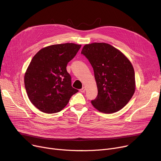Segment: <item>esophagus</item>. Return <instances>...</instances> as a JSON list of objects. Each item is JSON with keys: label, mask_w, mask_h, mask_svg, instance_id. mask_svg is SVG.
Instances as JSON below:
<instances>
[{"label": "esophagus", "mask_w": 161, "mask_h": 161, "mask_svg": "<svg viewBox=\"0 0 161 161\" xmlns=\"http://www.w3.org/2000/svg\"><path fill=\"white\" fill-rule=\"evenodd\" d=\"M85 90H86L85 88H84V87H82V88L80 90V92H82V93H84V92H85Z\"/></svg>", "instance_id": "obj_1"}]
</instances>
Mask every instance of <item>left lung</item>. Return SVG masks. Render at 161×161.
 <instances>
[{"label":"left lung","instance_id":"obj_1","mask_svg":"<svg viewBox=\"0 0 161 161\" xmlns=\"http://www.w3.org/2000/svg\"><path fill=\"white\" fill-rule=\"evenodd\" d=\"M81 53L93 68L98 95L92 101L99 112H118L130 101L135 91L133 67L129 59L112 45L104 42L86 44Z\"/></svg>","mask_w":161,"mask_h":161}]
</instances>
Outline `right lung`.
<instances>
[{
    "label": "right lung",
    "instance_id": "right-lung-1",
    "mask_svg": "<svg viewBox=\"0 0 161 161\" xmlns=\"http://www.w3.org/2000/svg\"><path fill=\"white\" fill-rule=\"evenodd\" d=\"M80 47L74 43L52 45L33 57L24 75V85L30 101L41 112H60L79 92L71 86L66 66Z\"/></svg>",
    "mask_w": 161,
    "mask_h": 161
}]
</instances>
